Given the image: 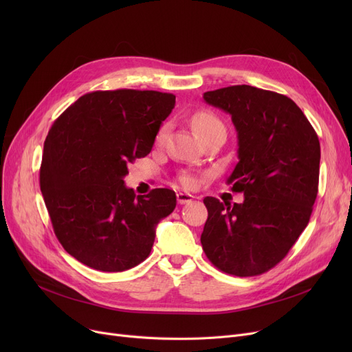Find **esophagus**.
Instances as JSON below:
<instances>
[{
    "instance_id": "1",
    "label": "esophagus",
    "mask_w": 352,
    "mask_h": 352,
    "mask_svg": "<svg viewBox=\"0 0 352 352\" xmlns=\"http://www.w3.org/2000/svg\"><path fill=\"white\" fill-rule=\"evenodd\" d=\"M192 199H194V197L191 194H186V192L177 194V201L179 202V204H188V202H191Z\"/></svg>"
}]
</instances>
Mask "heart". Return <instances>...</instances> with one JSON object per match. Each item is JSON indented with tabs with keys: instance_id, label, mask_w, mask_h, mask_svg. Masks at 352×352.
Segmentation results:
<instances>
[{
	"instance_id": "1",
	"label": "heart",
	"mask_w": 352,
	"mask_h": 352,
	"mask_svg": "<svg viewBox=\"0 0 352 352\" xmlns=\"http://www.w3.org/2000/svg\"><path fill=\"white\" fill-rule=\"evenodd\" d=\"M191 126L194 128V131L201 137V138H206L207 135L217 133V131H226V125L224 122L221 121L214 113L208 109H199L197 113L192 114L191 117ZM166 133H168V125L164 124L160 126V129L157 131L155 135V144L161 145L165 141ZM179 181L182 182V186H186L188 188L195 186V179L191 175H182L179 178Z\"/></svg>"
}]
</instances>
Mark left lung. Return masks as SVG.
I'll return each instance as SVG.
<instances>
[{
    "instance_id": "obj_1",
    "label": "left lung",
    "mask_w": 352,
    "mask_h": 352,
    "mask_svg": "<svg viewBox=\"0 0 352 352\" xmlns=\"http://www.w3.org/2000/svg\"><path fill=\"white\" fill-rule=\"evenodd\" d=\"M231 116L238 164L228 178L243 204L206 197L208 218L201 244L221 271L252 276L274 268L308 226L318 194L320 140L287 96L251 85L204 92Z\"/></svg>"
}]
</instances>
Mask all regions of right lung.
Returning <instances> with one entry per match:
<instances>
[{
  "instance_id": "obj_1",
  "label": "right lung",
  "mask_w": 352,
  "mask_h": 352,
  "mask_svg": "<svg viewBox=\"0 0 352 352\" xmlns=\"http://www.w3.org/2000/svg\"><path fill=\"white\" fill-rule=\"evenodd\" d=\"M175 96L160 91H94L54 121L44 142L40 188L64 250L104 272L133 268L150 255L155 227L177 197L155 188L135 197L128 164L150 154Z\"/></svg>"
}]
</instances>
